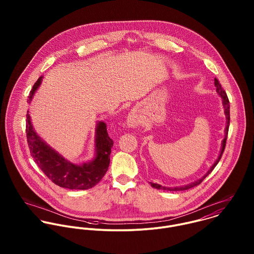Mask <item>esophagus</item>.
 Wrapping results in <instances>:
<instances>
[{
	"instance_id": "34e87169",
	"label": "esophagus",
	"mask_w": 254,
	"mask_h": 254,
	"mask_svg": "<svg viewBox=\"0 0 254 254\" xmlns=\"http://www.w3.org/2000/svg\"><path fill=\"white\" fill-rule=\"evenodd\" d=\"M127 124L131 128H136L140 124V120L135 113H130L127 118Z\"/></svg>"
}]
</instances>
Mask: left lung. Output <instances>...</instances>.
Listing matches in <instances>:
<instances>
[{
  "label": "left lung",
  "instance_id": "obj_1",
  "mask_svg": "<svg viewBox=\"0 0 254 254\" xmlns=\"http://www.w3.org/2000/svg\"><path fill=\"white\" fill-rule=\"evenodd\" d=\"M214 85H215V88H216V92H217L218 95L221 97L222 99V105H223V109H224V113H225V116H226V128H225V137L222 141V146H221V150H220V153L218 155L217 159L215 160V162L211 165V167L209 168V170L200 178V179H197L196 181L191 182L188 185H185V186H180V187H173V188H170V187H162L161 185H158V184H153L151 183V186L154 188V189H157V190H189L190 188H193L197 185H199L201 182L203 181L210 173L211 171L214 169V167L217 165L222 154H223V151L225 149V145H226V140H227V136H228V131H229V124H230V103H229V100H228V97H227V94L226 92L222 89L221 87V84L219 83L218 79H214Z\"/></svg>",
  "mask_w": 254,
  "mask_h": 254
}]
</instances>
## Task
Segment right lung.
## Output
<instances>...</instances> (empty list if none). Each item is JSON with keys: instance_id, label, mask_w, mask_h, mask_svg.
<instances>
[{"instance_id": "obj_1", "label": "right lung", "mask_w": 254, "mask_h": 254, "mask_svg": "<svg viewBox=\"0 0 254 254\" xmlns=\"http://www.w3.org/2000/svg\"><path fill=\"white\" fill-rule=\"evenodd\" d=\"M43 76L39 77L28 96L31 104L40 87ZM26 137L31 156L46 176L56 185L70 190H88L96 186L109 169L113 141L109 138L107 124L99 121L95 135V157L81 164L65 159L56 149L48 145L33 128L29 110L26 114Z\"/></svg>"}]
</instances>
